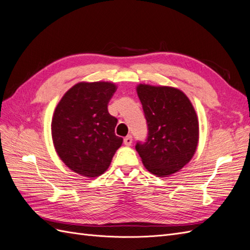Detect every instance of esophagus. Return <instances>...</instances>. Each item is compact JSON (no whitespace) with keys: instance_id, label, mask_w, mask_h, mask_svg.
Listing matches in <instances>:
<instances>
[{"instance_id":"34e87169","label":"esophagus","mask_w":250,"mask_h":250,"mask_svg":"<svg viewBox=\"0 0 250 250\" xmlns=\"http://www.w3.org/2000/svg\"><path fill=\"white\" fill-rule=\"evenodd\" d=\"M132 144V137L131 135H127V137L124 139V145L125 146H130Z\"/></svg>"}]
</instances>
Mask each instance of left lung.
<instances>
[{
  "instance_id": "left-lung-1",
  "label": "left lung",
  "mask_w": 250,
  "mask_h": 250,
  "mask_svg": "<svg viewBox=\"0 0 250 250\" xmlns=\"http://www.w3.org/2000/svg\"><path fill=\"white\" fill-rule=\"evenodd\" d=\"M137 93L148 125L147 141L135 149L145 168L170 176L192 160L199 141V123L190 99L172 86L139 84Z\"/></svg>"
}]
</instances>
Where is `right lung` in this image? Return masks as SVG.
Wrapping results in <instances>:
<instances>
[{
  "label": "right lung",
  "instance_id": "obj_1",
  "mask_svg": "<svg viewBox=\"0 0 250 250\" xmlns=\"http://www.w3.org/2000/svg\"><path fill=\"white\" fill-rule=\"evenodd\" d=\"M117 90L112 82H79L63 95L53 113L51 132L57 155L67 168L84 177L106 171L123 139L107 104Z\"/></svg>",
  "mask_w": 250,
  "mask_h": 250
}]
</instances>
